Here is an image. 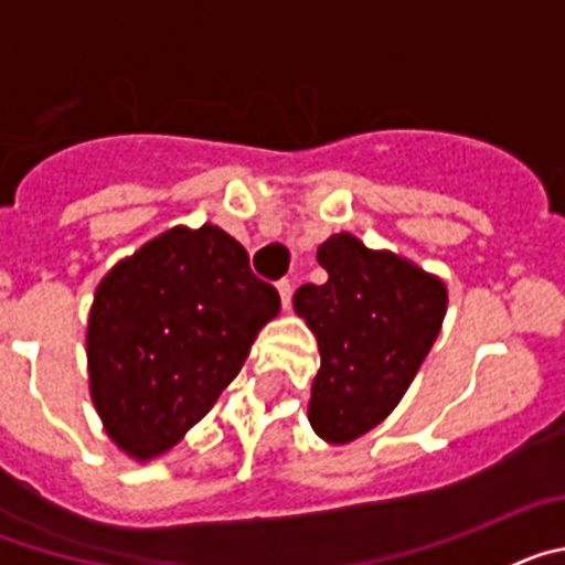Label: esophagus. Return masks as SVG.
I'll list each match as a JSON object with an SVG mask.
<instances>
[{
	"mask_svg": "<svg viewBox=\"0 0 565 565\" xmlns=\"http://www.w3.org/2000/svg\"><path fill=\"white\" fill-rule=\"evenodd\" d=\"M277 291H279V302H282V308H288V302H291V282L288 279H279L277 282Z\"/></svg>",
	"mask_w": 565,
	"mask_h": 565,
	"instance_id": "34e87169",
	"label": "esophagus"
}]
</instances>
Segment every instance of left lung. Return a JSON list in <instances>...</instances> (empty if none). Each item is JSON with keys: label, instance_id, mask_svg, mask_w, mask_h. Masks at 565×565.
I'll list each match as a JSON object with an SVG mask.
<instances>
[{"label": "left lung", "instance_id": "obj_1", "mask_svg": "<svg viewBox=\"0 0 565 565\" xmlns=\"http://www.w3.org/2000/svg\"><path fill=\"white\" fill-rule=\"evenodd\" d=\"M317 259L328 271L326 282L294 294V311L319 348L308 422L328 444H348L402 402L441 331L447 286L348 232L331 234Z\"/></svg>", "mask_w": 565, "mask_h": 565}]
</instances>
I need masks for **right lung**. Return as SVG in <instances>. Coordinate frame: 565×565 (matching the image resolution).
<instances>
[{"label":"right lung","instance_id":"right-lung-1","mask_svg":"<svg viewBox=\"0 0 565 565\" xmlns=\"http://www.w3.org/2000/svg\"><path fill=\"white\" fill-rule=\"evenodd\" d=\"M277 313V288L212 223L174 226L118 259L87 319L89 396L109 441L135 461L172 450Z\"/></svg>","mask_w":565,"mask_h":565}]
</instances>
